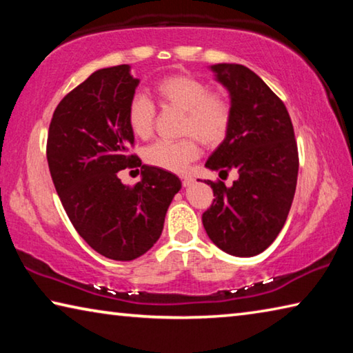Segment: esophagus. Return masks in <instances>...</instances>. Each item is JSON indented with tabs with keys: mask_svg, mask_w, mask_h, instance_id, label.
Here are the masks:
<instances>
[{
	"mask_svg": "<svg viewBox=\"0 0 353 353\" xmlns=\"http://www.w3.org/2000/svg\"><path fill=\"white\" fill-rule=\"evenodd\" d=\"M181 179H182V185H183V187H188V185H190L191 182H193V177H191V176H182Z\"/></svg>",
	"mask_w": 353,
	"mask_h": 353,
	"instance_id": "1",
	"label": "esophagus"
}]
</instances>
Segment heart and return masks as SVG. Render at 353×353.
Here are the masks:
<instances>
[{
	"instance_id": "b5f03b06",
	"label": "heart",
	"mask_w": 353,
	"mask_h": 353,
	"mask_svg": "<svg viewBox=\"0 0 353 353\" xmlns=\"http://www.w3.org/2000/svg\"><path fill=\"white\" fill-rule=\"evenodd\" d=\"M160 105L183 113L179 141L154 143L145 151L148 165L155 168L183 172L199 157L198 140L207 148H216L229 135L232 104L223 93L210 92L208 83L191 74H171L154 87ZM155 107L145 97L137 94L128 105V124L141 140L151 139L155 128Z\"/></svg>"
}]
</instances>
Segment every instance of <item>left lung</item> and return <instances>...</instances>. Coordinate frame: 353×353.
Instances as JSON below:
<instances>
[{
  "label": "left lung",
  "mask_w": 353,
  "mask_h": 353,
  "mask_svg": "<svg viewBox=\"0 0 353 353\" xmlns=\"http://www.w3.org/2000/svg\"><path fill=\"white\" fill-rule=\"evenodd\" d=\"M216 81L229 90L234 118L229 135L205 166L227 177L232 187L205 181L213 204L202 214L210 240L224 252L254 256L270 248L282 230L294 199L299 154L294 129L276 93L252 70L238 63L212 65Z\"/></svg>",
  "instance_id": "8db88e82"
}]
</instances>
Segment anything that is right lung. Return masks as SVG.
Returning a JSON list of instances; mask_svg holds the SVG:
<instances>
[{
    "label": "right lung",
    "instance_id": "add662e5",
    "mask_svg": "<svg viewBox=\"0 0 353 353\" xmlns=\"http://www.w3.org/2000/svg\"><path fill=\"white\" fill-rule=\"evenodd\" d=\"M139 82L129 65L94 71L59 103L48 130V166L71 224L92 249L118 261L154 246L182 187L176 174L128 152V105ZM126 168L142 170L134 188L117 177Z\"/></svg>",
    "mask_w": 353,
    "mask_h": 353
}]
</instances>
